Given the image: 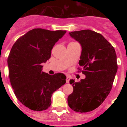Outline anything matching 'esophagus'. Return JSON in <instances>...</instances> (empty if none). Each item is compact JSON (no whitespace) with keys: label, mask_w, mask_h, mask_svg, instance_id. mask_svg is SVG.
I'll use <instances>...</instances> for the list:
<instances>
[{"label":"esophagus","mask_w":127,"mask_h":127,"mask_svg":"<svg viewBox=\"0 0 127 127\" xmlns=\"http://www.w3.org/2000/svg\"><path fill=\"white\" fill-rule=\"evenodd\" d=\"M70 76H66V83H69L70 82Z\"/></svg>","instance_id":"esophagus-1"}]
</instances>
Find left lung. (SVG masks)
<instances>
[{
	"label": "left lung",
	"instance_id": "8db88e82",
	"mask_svg": "<svg viewBox=\"0 0 127 127\" xmlns=\"http://www.w3.org/2000/svg\"><path fill=\"white\" fill-rule=\"evenodd\" d=\"M69 35L81 45L79 65L86 78L78 82L70 80L73 92L68 97V104L76 112L92 111L103 102L112 88L118 67L116 53L106 39L95 32L84 30Z\"/></svg>",
	"mask_w": 127,
	"mask_h": 127
}]
</instances>
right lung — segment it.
I'll return each instance as SVG.
<instances>
[{
	"label": "right lung",
	"instance_id": "obj_1",
	"mask_svg": "<svg viewBox=\"0 0 127 127\" xmlns=\"http://www.w3.org/2000/svg\"><path fill=\"white\" fill-rule=\"evenodd\" d=\"M66 32L33 29L11 49L7 61L11 86L18 99L32 110L49 108L53 93L66 83L64 74L50 75L42 70V63L51 58L53 46Z\"/></svg>",
	"mask_w": 127,
	"mask_h": 127
}]
</instances>
